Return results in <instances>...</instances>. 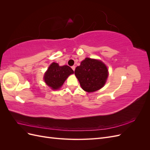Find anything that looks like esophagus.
<instances>
[{"label":"esophagus","instance_id":"obj_1","mask_svg":"<svg viewBox=\"0 0 150 150\" xmlns=\"http://www.w3.org/2000/svg\"><path fill=\"white\" fill-rule=\"evenodd\" d=\"M71 68H72V69L74 71V70H75V68H76V67L74 66H72V67H71Z\"/></svg>","mask_w":150,"mask_h":150}]
</instances>
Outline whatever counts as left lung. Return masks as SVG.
<instances>
[{
  "mask_svg": "<svg viewBox=\"0 0 150 150\" xmlns=\"http://www.w3.org/2000/svg\"><path fill=\"white\" fill-rule=\"evenodd\" d=\"M74 74L83 89L91 93L103 87L108 78V70L101 61L86 57L79 66L76 67Z\"/></svg>",
  "mask_w": 150,
  "mask_h": 150,
  "instance_id": "1",
  "label": "left lung"
}]
</instances>
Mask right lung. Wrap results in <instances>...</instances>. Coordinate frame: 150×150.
Listing matches in <instances>:
<instances>
[{
	"instance_id": "right-lung-1",
	"label": "right lung",
	"mask_w": 150,
	"mask_h": 150,
	"mask_svg": "<svg viewBox=\"0 0 150 150\" xmlns=\"http://www.w3.org/2000/svg\"><path fill=\"white\" fill-rule=\"evenodd\" d=\"M73 73V70L69 66H59L57 63L52 62L45 73L44 79L52 89H57L64 84L67 77Z\"/></svg>"
}]
</instances>
